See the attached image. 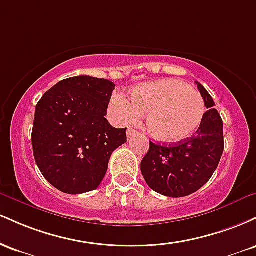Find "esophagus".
Instances as JSON below:
<instances>
[{
	"mask_svg": "<svg viewBox=\"0 0 256 256\" xmlns=\"http://www.w3.org/2000/svg\"><path fill=\"white\" fill-rule=\"evenodd\" d=\"M137 134H138V132L136 130H134V128H130L128 130V140H131V138H134V136H137Z\"/></svg>",
	"mask_w": 256,
	"mask_h": 256,
	"instance_id": "esophagus-1",
	"label": "esophagus"
}]
</instances>
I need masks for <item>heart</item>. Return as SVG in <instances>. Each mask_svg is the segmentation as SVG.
<instances>
[{"label": "heart", "mask_w": 256, "mask_h": 256, "mask_svg": "<svg viewBox=\"0 0 256 256\" xmlns=\"http://www.w3.org/2000/svg\"><path fill=\"white\" fill-rule=\"evenodd\" d=\"M110 107L116 118L130 124L146 113V125L155 140L177 143L195 134L206 113L201 94L185 82L161 79L140 84L131 91V101L114 95Z\"/></svg>", "instance_id": "1"}]
</instances>
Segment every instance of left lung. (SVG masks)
<instances>
[{"mask_svg":"<svg viewBox=\"0 0 256 256\" xmlns=\"http://www.w3.org/2000/svg\"><path fill=\"white\" fill-rule=\"evenodd\" d=\"M207 112L195 136L174 146L149 143L140 171L150 189L168 198L192 195L210 180L224 152L222 119L212 96L198 82Z\"/></svg>","mask_w":256,"mask_h":256,"instance_id":"left-lung-1","label":"left lung"}]
</instances>
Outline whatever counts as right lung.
I'll list each match as a JSON object with an SVG mask.
<instances>
[{
	"mask_svg": "<svg viewBox=\"0 0 256 256\" xmlns=\"http://www.w3.org/2000/svg\"><path fill=\"white\" fill-rule=\"evenodd\" d=\"M114 88L107 79L78 76L58 82L38 101L31 136L34 160L60 192L95 190L112 152L126 143V128L104 118Z\"/></svg>",
	"mask_w": 256,
	"mask_h": 256,
	"instance_id": "right-lung-1",
	"label": "right lung"
}]
</instances>
